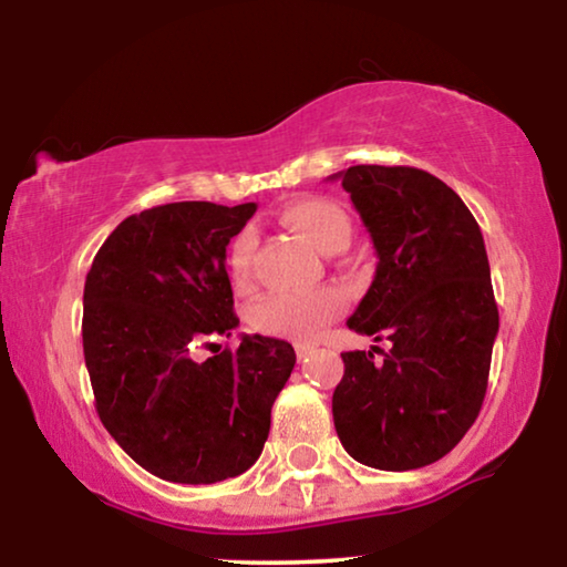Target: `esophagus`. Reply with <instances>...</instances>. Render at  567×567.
<instances>
[{
  "label": "esophagus",
  "instance_id": "34e87169",
  "mask_svg": "<svg viewBox=\"0 0 567 567\" xmlns=\"http://www.w3.org/2000/svg\"><path fill=\"white\" fill-rule=\"evenodd\" d=\"M295 352H298V360H306V357L313 352V347H310V344H295Z\"/></svg>",
  "mask_w": 567,
  "mask_h": 567
}]
</instances>
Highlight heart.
<instances>
[{"instance_id":"b5f03b06","label":"heart","mask_w":567,"mask_h":567,"mask_svg":"<svg viewBox=\"0 0 567 567\" xmlns=\"http://www.w3.org/2000/svg\"><path fill=\"white\" fill-rule=\"evenodd\" d=\"M282 223L300 236L310 249L321 254H337L347 246L352 226L347 213L337 203L323 197H300L282 210ZM251 254L254 236L249 230L238 234L228 251V277L236 290L251 285ZM344 292L339 287H321L306 295L275 292L254 302L249 310L251 329L269 337L295 341H313L321 331L344 310Z\"/></svg>"}]
</instances>
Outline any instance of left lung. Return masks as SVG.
<instances>
[{
    "label": "left lung",
    "mask_w": 567,
    "mask_h": 567,
    "mask_svg": "<svg viewBox=\"0 0 567 567\" xmlns=\"http://www.w3.org/2000/svg\"><path fill=\"white\" fill-rule=\"evenodd\" d=\"M329 179H341L378 254L347 326L390 341L382 360L341 354L333 426L367 467L432 465L475 424L488 388L498 308L481 226L424 169L360 164Z\"/></svg>",
    "instance_id": "left-lung-1"
}]
</instances>
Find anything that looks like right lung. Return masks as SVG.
Instances as JSON below:
<instances>
[{
    "label": "right lung",
    "instance_id": "add662e5",
    "mask_svg": "<svg viewBox=\"0 0 567 567\" xmlns=\"http://www.w3.org/2000/svg\"><path fill=\"white\" fill-rule=\"evenodd\" d=\"M257 203H169L125 218L84 282V362L100 421L151 475L207 485L259 460L295 367L282 339L241 337L205 362L193 349L238 326L226 246Z\"/></svg>",
    "mask_w": 567,
    "mask_h": 567
}]
</instances>
